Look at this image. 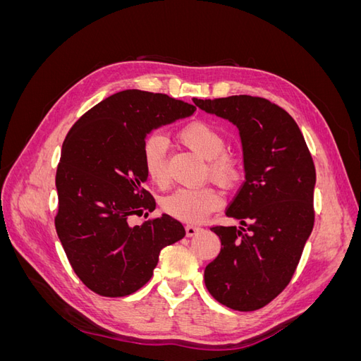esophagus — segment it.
<instances>
[{
    "mask_svg": "<svg viewBox=\"0 0 361 361\" xmlns=\"http://www.w3.org/2000/svg\"><path fill=\"white\" fill-rule=\"evenodd\" d=\"M185 232H187V236H194L202 232V227L197 226H187L185 227Z\"/></svg>",
    "mask_w": 361,
    "mask_h": 361,
    "instance_id": "1",
    "label": "esophagus"
}]
</instances>
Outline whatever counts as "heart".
<instances>
[{"label": "heart", "instance_id": "heart-1", "mask_svg": "<svg viewBox=\"0 0 361 361\" xmlns=\"http://www.w3.org/2000/svg\"><path fill=\"white\" fill-rule=\"evenodd\" d=\"M179 138L203 159L209 161L211 176L223 183H233L239 178V167L233 157L224 154V135L214 125L195 120L179 130ZM167 149L166 137L159 134L147 138L143 147V167L147 178L164 185L167 174ZM223 204V194L216 188L206 185L197 188H179L171 192L164 202L166 211L185 223H200Z\"/></svg>", "mask_w": 361, "mask_h": 361}]
</instances>
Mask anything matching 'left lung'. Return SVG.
Returning <instances> with one entry per match:
<instances>
[{"label": "left lung", "instance_id": "obj_1", "mask_svg": "<svg viewBox=\"0 0 361 361\" xmlns=\"http://www.w3.org/2000/svg\"><path fill=\"white\" fill-rule=\"evenodd\" d=\"M194 104L238 128L245 173L226 211L241 226L211 228L221 251L204 269L206 288L228 309L257 310L288 286L312 233L313 159L297 122L264 97Z\"/></svg>", "mask_w": 361, "mask_h": 361}]
</instances>
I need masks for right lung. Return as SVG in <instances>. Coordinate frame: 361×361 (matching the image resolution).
<instances>
[{
	"mask_svg": "<svg viewBox=\"0 0 361 361\" xmlns=\"http://www.w3.org/2000/svg\"><path fill=\"white\" fill-rule=\"evenodd\" d=\"M194 111L167 94L123 90L69 130L56 178V228L75 274L93 292L111 298L134 293L154 276L161 250L185 236L167 214L141 226L128 220L157 206L143 188L147 135Z\"/></svg>",
	"mask_w": 361,
	"mask_h": 361,
	"instance_id": "right-lung-1",
	"label": "right lung"
}]
</instances>
